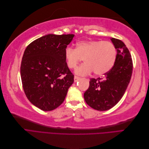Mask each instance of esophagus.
Masks as SVG:
<instances>
[{
    "label": "esophagus",
    "instance_id": "esophagus-1",
    "mask_svg": "<svg viewBox=\"0 0 149 149\" xmlns=\"http://www.w3.org/2000/svg\"><path fill=\"white\" fill-rule=\"evenodd\" d=\"M80 79V78L79 77H78V76H74V82L76 83V82H77L78 81H79Z\"/></svg>",
    "mask_w": 149,
    "mask_h": 149
}]
</instances>
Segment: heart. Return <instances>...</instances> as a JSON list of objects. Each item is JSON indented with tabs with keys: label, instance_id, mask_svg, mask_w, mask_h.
I'll return each mask as SVG.
<instances>
[{
	"label": "heart",
	"instance_id": "heart-1",
	"mask_svg": "<svg viewBox=\"0 0 149 149\" xmlns=\"http://www.w3.org/2000/svg\"><path fill=\"white\" fill-rule=\"evenodd\" d=\"M117 49L109 41L84 40L76 43L74 49L68 47L65 49V60L70 69H75L83 58V65L76 70V73L86 76L94 71L97 76L107 73L114 66Z\"/></svg>",
	"mask_w": 149,
	"mask_h": 149
}]
</instances>
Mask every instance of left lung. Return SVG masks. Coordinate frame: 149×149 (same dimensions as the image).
Instances as JSON below:
<instances>
[{
	"label": "left lung",
	"instance_id": "1",
	"mask_svg": "<svg viewBox=\"0 0 149 149\" xmlns=\"http://www.w3.org/2000/svg\"><path fill=\"white\" fill-rule=\"evenodd\" d=\"M116 47L117 58L112 68L104 78H91L84 94L86 102L97 111L114 107L123 96L131 78L133 63L128 48L121 40L112 38Z\"/></svg>",
	"mask_w": 149,
	"mask_h": 149
}]
</instances>
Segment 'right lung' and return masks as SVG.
Segmentation results:
<instances>
[{"mask_svg":"<svg viewBox=\"0 0 149 149\" xmlns=\"http://www.w3.org/2000/svg\"><path fill=\"white\" fill-rule=\"evenodd\" d=\"M73 37V34L47 35L30 43L24 52L20 66L24 91L30 102L42 111L60 106L74 82L64 56Z\"/></svg>","mask_w":149,"mask_h":149,"instance_id":"1","label":"right lung"}]
</instances>
